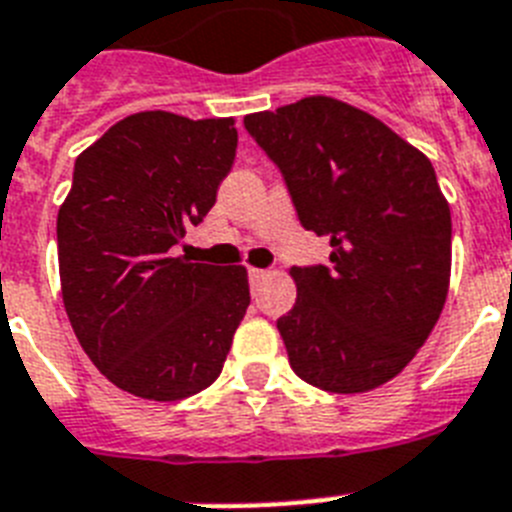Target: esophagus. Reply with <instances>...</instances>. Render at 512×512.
I'll use <instances>...</instances> for the list:
<instances>
[{
	"label": "esophagus",
	"mask_w": 512,
	"mask_h": 512,
	"mask_svg": "<svg viewBox=\"0 0 512 512\" xmlns=\"http://www.w3.org/2000/svg\"><path fill=\"white\" fill-rule=\"evenodd\" d=\"M263 278H268V270L263 268H249V281L252 283H260Z\"/></svg>",
	"instance_id": "1"
}]
</instances>
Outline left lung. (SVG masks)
Returning <instances> with one entry per match:
<instances>
[{
  "mask_svg": "<svg viewBox=\"0 0 512 512\" xmlns=\"http://www.w3.org/2000/svg\"><path fill=\"white\" fill-rule=\"evenodd\" d=\"M276 163L328 265H294L296 304L278 317L289 364L328 393L395 377L435 328L450 283V208L424 153L380 119L312 96L244 117Z\"/></svg>",
  "mask_w": 512,
  "mask_h": 512,
  "instance_id": "obj_1",
  "label": "left lung"
}]
</instances>
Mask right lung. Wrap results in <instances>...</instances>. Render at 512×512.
<instances>
[{
  "label": "right lung",
  "mask_w": 512,
  "mask_h": 512,
  "mask_svg": "<svg viewBox=\"0 0 512 512\" xmlns=\"http://www.w3.org/2000/svg\"><path fill=\"white\" fill-rule=\"evenodd\" d=\"M234 119L143 111L75 161L59 278L77 341L117 388L182 401L221 375L249 307L242 265L176 257L236 158Z\"/></svg>",
  "instance_id": "add662e5"
}]
</instances>
